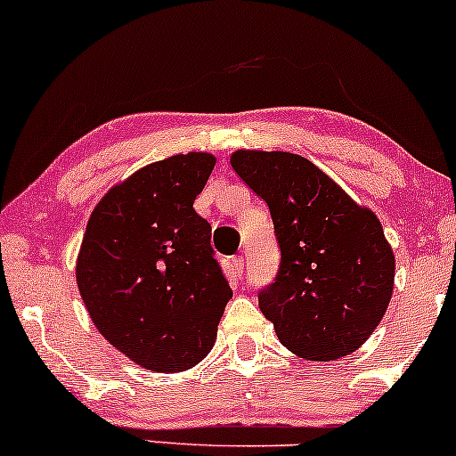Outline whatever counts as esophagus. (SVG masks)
<instances>
[{"instance_id": "34e87169", "label": "esophagus", "mask_w": 456, "mask_h": 456, "mask_svg": "<svg viewBox=\"0 0 456 456\" xmlns=\"http://www.w3.org/2000/svg\"><path fill=\"white\" fill-rule=\"evenodd\" d=\"M230 268H232V274L234 276H242V272H245V257L242 256H236L232 257V262H230Z\"/></svg>"}]
</instances>
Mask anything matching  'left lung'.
I'll return each instance as SVG.
<instances>
[{"label": "left lung", "mask_w": 456, "mask_h": 456, "mask_svg": "<svg viewBox=\"0 0 456 456\" xmlns=\"http://www.w3.org/2000/svg\"><path fill=\"white\" fill-rule=\"evenodd\" d=\"M230 165L274 224L279 272L257 299L281 344L318 362L352 354L392 299L395 264L379 220L293 152L236 151Z\"/></svg>", "instance_id": "left-lung-1"}]
</instances>
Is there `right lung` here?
I'll list each match as a JSON object with an SVG mask.
<instances>
[{
    "label": "right lung",
    "instance_id": "obj_1",
    "mask_svg": "<svg viewBox=\"0 0 456 456\" xmlns=\"http://www.w3.org/2000/svg\"><path fill=\"white\" fill-rule=\"evenodd\" d=\"M216 157L188 152L146 165L110 188L87 222L77 287L104 339L151 370L199 364L232 297L194 211Z\"/></svg>",
    "mask_w": 456,
    "mask_h": 456
}]
</instances>
